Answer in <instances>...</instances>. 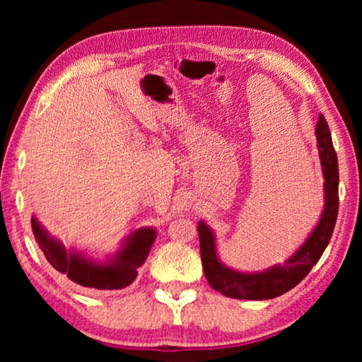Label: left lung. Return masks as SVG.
Segmentation results:
<instances>
[{
	"mask_svg": "<svg viewBox=\"0 0 362 362\" xmlns=\"http://www.w3.org/2000/svg\"><path fill=\"white\" fill-rule=\"evenodd\" d=\"M316 140L320 150L324 174V211L320 222L284 265H276L262 273H241L225 267L218 260L216 250V238L204 222L198 223L199 250L203 260V272L214 291L231 298L268 300L286 293L302 281L317 260L332 238L334 226L339 214V161L332 145L327 121L320 116L316 124Z\"/></svg>",
	"mask_w": 362,
	"mask_h": 362,
	"instance_id": "obj_1",
	"label": "left lung"
}]
</instances>
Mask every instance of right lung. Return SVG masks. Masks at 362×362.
Listing matches in <instances>:
<instances>
[{"label":"right lung","instance_id":"obj_1","mask_svg":"<svg viewBox=\"0 0 362 362\" xmlns=\"http://www.w3.org/2000/svg\"><path fill=\"white\" fill-rule=\"evenodd\" d=\"M32 230L47 262L59 273L66 274L79 286L100 291L122 289L132 284L137 278V268L144 265L156 238L153 228H139L127 238L113 259L100 263L75 250H66L64 244L54 240L35 217H32Z\"/></svg>","mask_w":362,"mask_h":362}]
</instances>
